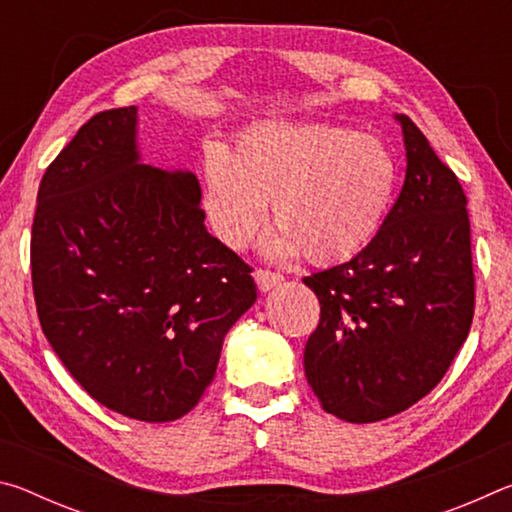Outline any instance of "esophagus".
<instances>
[{
  "label": "esophagus",
  "instance_id": "34e87169",
  "mask_svg": "<svg viewBox=\"0 0 512 512\" xmlns=\"http://www.w3.org/2000/svg\"><path fill=\"white\" fill-rule=\"evenodd\" d=\"M253 277H255L259 291H271L273 287L282 284V280H284V275L275 273V271H268V268H257Z\"/></svg>",
  "mask_w": 512,
  "mask_h": 512
}]
</instances>
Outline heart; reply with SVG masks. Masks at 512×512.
I'll use <instances>...</instances> for the list:
<instances>
[{"instance_id":"obj_1","label":"heart","mask_w":512,"mask_h":512,"mask_svg":"<svg viewBox=\"0 0 512 512\" xmlns=\"http://www.w3.org/2000/svg\"><path fill=\"white\" fill-rule=\"evenodd\" d=\"M397 164L372 135L320 124L264 121L230 153L207 146L203 201L214 235L244 250L262 232L266 203L275 230L266 253H305L311 264H339L379 235L391 212Z\"/></svg>"}]
</instances>
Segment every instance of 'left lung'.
<instances>
[{"label":"left lung","instance_id":"8db88e82","mask_svg":"<svg viewBox=\"0 0 512 512\" xmlns=\"http://www.w3.org/2000/svg\"><path fill=\"white\" fill-rule=\"evenodd\" d=\"M406 178L379 235L350 262L305 277L320 320L305 375L327 413L366 424L409 409L445 377L470 334L467 198L406 115Z\"/></svg>","mask_w":512,"mask_h":512}]
</instances>
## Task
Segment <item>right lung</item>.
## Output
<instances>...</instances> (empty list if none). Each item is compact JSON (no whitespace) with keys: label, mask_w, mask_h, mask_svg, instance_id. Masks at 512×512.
<instances>
[{"label":"right lung","mask_w":512,"mask_h":512,"mask_svg":"<svg viewBox=\"0 0 512 512\" xmlns=\"http://www.w3.org/2000/svg\"><path fill=\"white\" fill-rule=\"evenodd\" d=\"M198 203L192 171L140 162L135 106L85 121L42 176L31 230L42 332L88 395L126 418L192 411L257 300L253 268L207 232Z\"/></svg>","instance_id":"obj_1"}]
</instances>
